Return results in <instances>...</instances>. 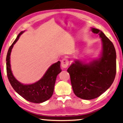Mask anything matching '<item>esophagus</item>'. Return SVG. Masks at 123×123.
Returning a JSON list of instances; mask_svg holds the SVG:
<instances>
[{"label": "esophagus", "instance_id": "1", "mask_svg": "<svg viewBox=\"0 0 123 123\" xmlns=\"http://www.w3.org/2000/svg\"><path fill=\"white\" fill-rule=\"evenodd\" d=\"M69 64V61L68 58H64L61 61V66L63 68H66Z\"/></svg>", "mask_w": 123, "mask_h": 123}]
</instances>
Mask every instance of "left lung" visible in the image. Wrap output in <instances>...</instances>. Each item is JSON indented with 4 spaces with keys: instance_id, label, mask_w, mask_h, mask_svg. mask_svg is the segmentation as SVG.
<instances>
[{
    "instance_id": "8db88e82",
    "label": "left lung",
    "mask_w": 123,
    "mask_h": 123,
    "mask_svg": "<svg viewBox=\"0 0 123 123\" xmlns=\"http://www.w3.org/2000/svg\"><path fill=\"white\" fill-rule=\"evenodd\" d=\"M91 30L102 39L101 57L88 63L76 60L67 70L74 94L88 100L99 97L109 89L117 73V55L114 44L101 30L94 28Z\"/></svg>"
}]
</instances>
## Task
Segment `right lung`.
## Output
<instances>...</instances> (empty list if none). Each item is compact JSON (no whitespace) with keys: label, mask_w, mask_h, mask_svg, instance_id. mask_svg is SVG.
Listing matches in <instances>:
<instances>
[{"label":"right lung","mask_w":123,"mask_h":123,"mask_svg":"<svg viewBox=\"0 0 123 123\" xmlns=\"http://www.w3.org/2000/svg\"><path fill=\"white\" fill-rule=\"evenodd\" d=\"M24 32L21 31L18 35L17 38L8 49L6 58L7 76L11 86L18 94L29 102L40 104L48 100L53 95L57 76L62 71L60 68V62L58 61L51 65L42 79L36 83L28 85L19 83L14 78L11 71L10 55L14 44Z\"/></svg>","instance_id":"add662e5"}]
</instances>
